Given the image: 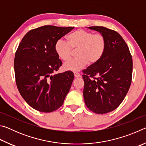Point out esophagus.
Segmentation results:
<instances>
[{"mask_svg": "<svg viewBox=\"0 0 146 146\" xmlns=\"http://www.w3.org/2000/svg\"><path fill=\"white\" fill-rule=\"evenodd\" d=\"M74 75H75V76L76 78L80 77V73H78V72H75V73H74Z\"/></svg>", "mask_w": 146, "mask_h": 146, "instance_id": "1", "label": "esophagus"}]
</instances>
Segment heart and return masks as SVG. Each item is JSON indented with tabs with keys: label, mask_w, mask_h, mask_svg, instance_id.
I'll list each match as a JSON object with an SVG mask.
<instances>
[{
	"label": "heart",
	"mask_w": 146,
	"mask_h": 146,
	"mask_svg": "<svg viewBox=\"0 0 146 146\" xmlns=\"http://www.w3.org/2000/svg\"><path fill=\"white\" fill-rule=\"evenodd\" d=\"M68 42L59 39L55 45V52L62 60H68L72 55L73 49H77L76 57L66 62L64 68L66 70L76 71L82 70L89 62L97 63L104 53L106 40L100 34L79 29L70 34Z\"/></svg>",
	"instance_id": "obj_1"
}]
</instances>
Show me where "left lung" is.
I'll use <instances>...</instances> for the list:
<instances>
[{
	"label": "left lung",
	"mask_w": 146,
	"mask_h": 146,
	"mask_svg": "<svg viewBox=\"0 0 146 146\" xmlns=\"http://www.w3.org/2000/svg\"><path fill=\"white\" fill-rule=\"evenodd\" d=\"M104 36L106 49L97 63L83 70V95L89 110L105 114L124 99L132 79L133 60L127 45L119 33L102 26H91Z\"/></svg>",
	"instance_id": "obj_1"
}]
</instances>
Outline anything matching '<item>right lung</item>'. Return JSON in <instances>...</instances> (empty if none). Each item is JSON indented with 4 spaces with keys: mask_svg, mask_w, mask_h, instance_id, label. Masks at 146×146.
<instances>
[{
    "mask_svg": "<svg viewBox=\"0 0 146 146\" xmlns=\"http://www.w3.org/2000/svg\"><path fill=\"white\" fill-rule=\"evenodd\" d=\"M73 28L44 26L28 31L19 44L14 59L17 86L24 100L38 111L57 110L70 90L72 71L54 74L62 64L55 45Z\"/></svg>",
    "mask_w": 146,
    "mask_h": 146,
    "instance_id": "1",
    "label": "right lung"
}]
</instances>
